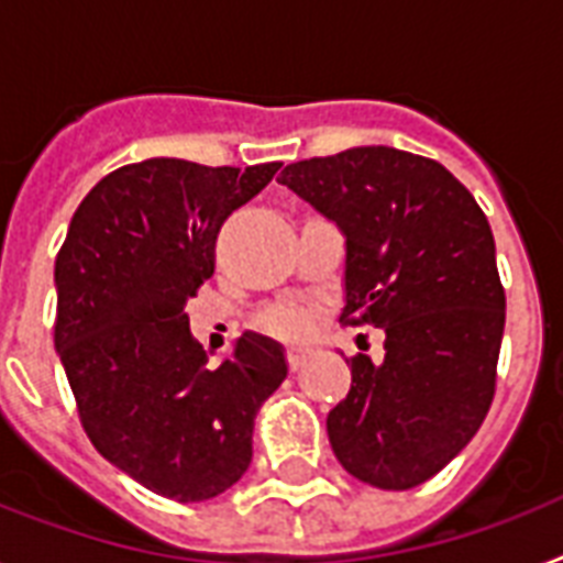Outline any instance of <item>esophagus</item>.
<instances>
[{
	"instance_id": "esophagus-1",
	"label": "esophagus",
	"mask_w": 563,
	"mask_h": 563,
	"mask_svg": "<svg viewBox=\"0 0 563 563\" xmlns=\"http://www.w3.org/2000/svg\"><path fill=\"white\" fill-rule=\"evenodd\" d=\"M286 362H289L291 371H298L300 365L307 362V353H303V351H289V353H286Z\"/></svg>"
}]
</instances>
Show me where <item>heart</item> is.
Here are the masks:
<instances>
[{
	"label": "heart",
	"instance_id": "b5f03b06",
	"mask_svg": "<svg viewBox=\"0 0 563 563\" xmlns=\"http://www.w3.org/2000/svg\"><path fill=\"white\" fill-rule=\"evenodd\" d=\"M260 330L280 342H307L316 333V312L303 307H274L260 318Z\"/></svg>",
	"mask_w": 563,
	"mask_h": 563
}]
</instances>
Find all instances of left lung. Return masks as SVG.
Listing matches in <instances>:
<instances>
[{"label":"left lung","mask_w":563,"mask_h":563,"mask_svg":"<svg viewBox=\"0 0 563 563\" xmlns=\"http://www.w3.org/2000/svg\"><path fill=\"white\" fill-rule=\"evenodd\" d=\"M347 239L342 324L385 330V360H347L327 415L335 459L360 482L409 490L479 432L497 391L506 289L485 212L438 161L362 145L289 163L277 178Z\"/></svg>","instance_id":"8db88e82"}]
</instances>
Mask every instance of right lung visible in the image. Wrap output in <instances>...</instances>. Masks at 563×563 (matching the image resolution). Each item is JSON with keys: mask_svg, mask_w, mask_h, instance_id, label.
Listing matches in <instances>:
<instances>
[{"mask_svg": "<svg viewBox=\"0 0 563 563\" xmlns=\"http://www.w3.org/2000/svg\"><path fill=\"white\" fill-rule=\"evenodd\" d=\"M277 169L131 163L87 192L57 251L55 347L84 432L166 499L201 503L242 479L256 411L289 374L280 344L254 333L207 368L184 312L216 272L221 224Z\"/></svg>", "mask_w": 563, "mask_h": 563, "instance_id": "1", "label": "right lung"}]
</instances>
